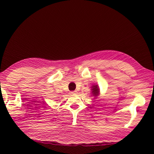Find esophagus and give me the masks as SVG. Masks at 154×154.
I'll list each match as a JSON object with an SVG mask.
<instances>
[{"mask_svg":"<svg viewBox=\"0 0 154 154\" xmlns=\"http://www.w3.org/2000/svg\"><path fill=\"white\" fill-rule=\"evenodd\" d=\"M76 92H77V91H72V92H71V94H75V93H76Z\"/></svg>","mask_w":154,"mask_h":154,"instance_id":"1","label":"esophagus"}]
</instances>
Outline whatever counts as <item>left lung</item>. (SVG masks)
I'll return each mask as SVG.
<instances>
[{
  "mask_svg": "<svg viewBox=\"0 0 154 154\" xmlns=\"http://www.w3.org/2000/svg\"><path fill=\"white\" fill-rule=\"evenodd\" d=\"M99 93V89L97 85H93L92 86V94L96 96Z\"/></svg>",
  "mask_w": 154,
  "mask_h": 154,
  "instance_id": "1",
  "label": "left lung"
}]
</instances>
